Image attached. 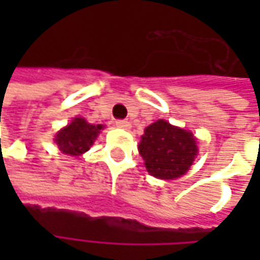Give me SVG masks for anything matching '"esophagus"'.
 Returning a JSON list of instances; mask_svg holds the SVG:
<instances>
[{
    "label": "esophagus",
    "instance_id": "obj_1",
    "mask_svg": "<svg viewBox=\"0 0 260 260\" xmlns=\"http://www.w3.org/2000/svg\"><path fill=\"white\" fill-rule=\"evenodd\" d=\"M115 125L118 127V128H128V121L127 120H117L115 121Z\"/></svg>",
    "mask_w": 260,
    "mask_h": 260
}]
</instances>
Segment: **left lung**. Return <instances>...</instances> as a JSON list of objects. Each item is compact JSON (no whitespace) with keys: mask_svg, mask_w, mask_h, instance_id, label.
I'll list each match as a JSON object with an SVG mask.
<instances>
[{"mask_svg":"<svg viewBox=\"0 0 260 260\" xmlns=\"http://www.w3.org/2000/svg\"><path fill=\"white\" fill-rule=\"evenodd\" d=\"M139 152L149 174L160 179H174L189 169L198 147L192 133L157 120L146 127Z\"/></svg>","mask_w":260,"mask_h":260,"instance_id":"1","label":"left lung"}]
</instances>
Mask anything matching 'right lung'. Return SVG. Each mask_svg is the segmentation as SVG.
Listing matches in <instances>:
<instances>
[{"label": "right lung", "mask_w": 260, "mask_h": 260, "mask_svg": "<svg viewBox=\"0 0 260 260\" xmlns=\"http://www.w3.org/2000/svg\"><path fill=\"white\" fill-rule=\"evenodd\" d=\"M101 128V124H89L84 118L76 117L71 124L63 127L56 135V145L65 155H82L92 146Z\"/></svg>", "instance_id": "add662e5"}]
</instances>
